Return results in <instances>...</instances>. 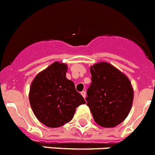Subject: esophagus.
Masks as SVG:
<instances>
[{"label": "esophagus", "mask_w": 155, "mask_h": 155, "mask_svg": "<svg viewBox=\"0 0 155 155\" xmlns=\"http://www.w3.org/2000/svg\"><path fill=\"white\" fill-rule=\"evenodd\" d=\"M81 94L82 96L84 97V98H85V96H86V92L84 91H81Z\"/></svg>", "instance_id": "obj_1"}]
</instances>
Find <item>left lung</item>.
I'll return each mask as SVG.
<instances>
[{
  "label": "left lung",
  "instance_id": "1",
  "mask_svg": "<svg viewBox=\"0 0 155 155\" xmlns=\"http://www.w3.org/2000/svg\"><path fill=\"white\" fill-rule=\"evenodd\" d=\"M91 83L86 101L93 118L101 127H114L124 121L131 109L134 90L125 74L109 63L90 69Z\"/></svg>",
  "mask_w": 155,
  "mask_h": 155
}]
</instances>
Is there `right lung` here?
I'll use <instances>...</instances> for the list:
<instances>
[{"instance_id":"obj_1","label":"right lung","mask_w":155,"mask_h":155,"mask_svg":"<svg viewBox=\"0 0 155 155\" xmlns=\"http://www.w3.org/2000/svg\"><path fill=\"white\" fill-rule=\"evenodd\" d=\"M68 66L53 63L35 78L30 87L29 102L36 118L46 127H59L69 123L75 109L85 103L66 78Z\"/></svg>"}]
</instances>
